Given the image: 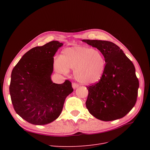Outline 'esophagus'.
I'll return each instance as SVG.
<instances>
[{
	"instance_id": "esophagus-1",
	"label": "esophagus",
	"mask_w": 150,
	"mask_h": 150,
	"mask_svg": "<svg viewBox=\"0 0 150 150\" xmlns=\"http://www.w3.org/2000/svg\"><path fill=\"white\" fill-rule=\"evenodd\" d=\"M78 84H76V83H72V88H74V89H76V88H78Z\"/></svg>"
}]
</instances>
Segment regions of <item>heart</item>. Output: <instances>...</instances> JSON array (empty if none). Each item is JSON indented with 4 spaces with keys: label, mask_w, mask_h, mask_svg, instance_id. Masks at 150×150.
Wrapping results in <instances>:
<instances>
[{
    "label": "heart",
    "mask_w": 150,
    "mask_h": 150,
    "mask_svg": "<svg viewBox=\"0 0 150 150\" xmlns=\"http://www.w3.org/2000/svg\"><path fill=\"white\" fill-rule=\"evenodd\" d=\"M105 66L102 53L85 46L68 47L62 51L60 58L54 61V68L57 72L66 74L69 69H72L75 79L85 84L97 83L104 74Z\"/></svg>",
    "instance_id": "1"
}]
</instances>
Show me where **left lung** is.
<instances>
[{
	"label": "left lung",
	"mask_w": 150,
	"mask_h": 150,
	"mask_svg": "<svg viewBox=\"0 0 150 150\" xmlns=\"http://www.w3.org/2000/svg\"><path fill=\"white\" fill-rule=\"evenodd\" d=\"M99 50L105 58L103 75L99 81L86 86L88 96L86 106L97 119L112 121L121 119L134 106L139 83L131 61L114 43L83 39Z\"/></svg>",
	"instance_id": "left-lung-1"
}]
</instances>
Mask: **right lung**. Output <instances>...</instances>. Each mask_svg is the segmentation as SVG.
Instances as JSON below:
<instances>
[{
    "mask_svg": "<svg viewBox=\"0 0 150 150\" xmlns=\"http://www.w3.org/2000/svg\"><path fill=\"white\" fill-rule=\"evenodd\" d=\"M62 45L53 41L34 47L23 55L12 70V104L16 112L30 123L43 125L56 120L66 98L74 91L70 81L56 84L51 80L53 57Z\"/></svg>",
    "mask_w": 150,
    "mask_h": 150,
    "instance_id": "1",
    "label": "right lung"
}]
</instances>
